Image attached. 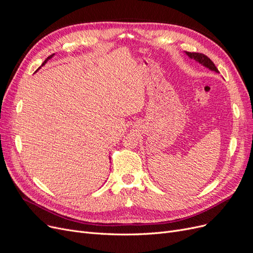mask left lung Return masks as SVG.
<instances>
[{
	"label": "left lung",
	"mask_w": 253,
	"mask_h": 253,
	"mask_svg": "<svg viewBox=\"0 0 253 253\" xmlns=\"http://www.w3.org/2000/svg\"><path fill=\"white\" fill-rule=\"evenodd\" d=\"M187 56L190 58V59H194L196 62L201 63L202 65H204L205 67L209 68V70L213 71V72H216L218 73V70L216 68V66L214 65V63L212 62V61L207 57L206 55H204V53H200V52H189V51H186Z\"/></svg>",
	"instance_id": "8db88e82"
}]
</instances>
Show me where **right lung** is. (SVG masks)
I'll return each instance as SVG.
<instances>
[{
  "label": "right lung",
  "instance_id": "right-lung-1",
  "mask_svg": "<svg viewBox=\"0 0 253 253\" xmlns=\"http://www.w3.org/2000/svg\"><path fill=\"white\" fill-rule=\"evenodd\" d=\"M53 55H55V53H52V55H50V56H49V57H48V58H47L46 60H45V61H44V62L42 63V65H41V66H43V65H44L45 63H46V62H47V61H48V60H49L50 58H52V57H53Z\"/></svg>",
  "mask_w": 253,
  "mask_h": 253
}]
</instances>
